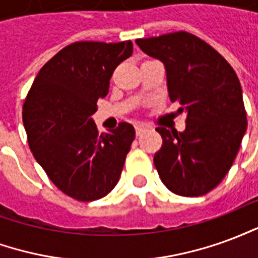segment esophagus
<instances>
[{"label": "esophagus", "mask_w": 258, "mask_h": 258, "mask_svg": "<svg viewBox=\"0 0 258 258\" xmlns=\"http://www.w3.org/2000/svg\"><path fill=\"white\" fill-rule=\"evenodd\" d=\"M145 131H146V127H144V125H135V134H137V137L142 135Z\"/></svg>", "instance_id": "esophagus-1"}]
</instances>
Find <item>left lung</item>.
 <instances>
[{"mask_svg": "<svg viewBox=\"0 0 258 258\" xmlns=\"http://www.w3.org/2000/svg\"><path fill=\"white\" fill-rule=\"evenodd\" d=\"M167 76L170 101L186 113L185 131L157 127L162 149L153 163L163 184L181 196H202L227 175L247 128L235 70L199 37L177 31L135 40Z\"/></svg>", "mask_w": 258, "mask_h": 258, "instance_id": "obj_1", "label": "left lung"}]
</instances>
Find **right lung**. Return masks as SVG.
Masks as SVG:
<instances>
[{
	"label": "right lung",
	"mask_w": 258,
	"mask_h": 258,
	"mask_svg": "<svg viewBox=\"0 0 258 258\" xmlns=\"http://www.w3.org/2000/svg\"><path fill=\"white\" fill-rule=\"evenodd\" d=\"M131 53L130 40L73 42L42 66L23 105L33 156L59 189L80 202L101 199L116 186L135 138L131 124L99 135L92 120L113 70Z\"/></svg>",
	"instance_id": "add662e5"
}]
</instances>
